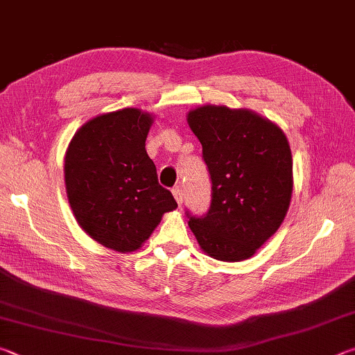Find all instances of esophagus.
I'll return each mask as SVG.
<instances>
[{
	"label": "esophagus",
	"instance_id": "34e87169",
	"mask_svg": "<svg viewBox=\"0 0 355 355\" xmlns=\"http://www.w3.org/2000/svg\"><path fill=\"white\" fill-rule=\"evenodd\" d=\"M172 194H173V197H175V200H177L178 205L182 207V203H183V189H182V186H175V188L172 189Z\"/></svg>",
	"mask_w": 355,
	"mask_h": 355
}]
</instances>
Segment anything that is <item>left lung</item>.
<instances>
[{
	"instance_id": "left-lung-1",
	"label": "left lung",
	"mask_w": 355,
	"mask_h": 355,
	"mask_svg": "<svg viewBox=\"0 0 355 355\" xmlns=\"http://www.w3.org/2000/svg\"><path fill=\"white\" fill-rule=\"evenodd\" d=\"M188 123L211 178L208 211H186L191 230L216 260H245L277 232L290 207V144L277 125L248 110L200 106Z\"/></svg>"
}]
</instances>
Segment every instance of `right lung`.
<instances>
[{
	"label": "right lung",
	"mask_w": 355,
	"mask_h": 355,
	"mask_svg": "<svg viewBox=\"0 0 355 355\" xmlns=\"http://www.w3.org/2000/svg\"><path fill=\"white\" fill-rule=\"evenodd\" d=\"M152 122L136 107L101 114L76 131L65 153V188L78 224L112 250L139 249L163 214L177 208L146 152Z\"/></svg>",
	"instance_id": "add662e5"
}]
</instances>
